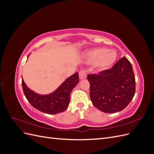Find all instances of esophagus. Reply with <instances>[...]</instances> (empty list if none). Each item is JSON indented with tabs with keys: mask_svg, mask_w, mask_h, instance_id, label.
<instances>
[{
	"mask_svg": "<svg viewBox=\"0 0 154 154\" xmlns=\"http://www.w3.org/2000/svg\"><path fill=\"white\" fill-rule=\"evenodd\" d=\"M79 76L80 79H85L87 78V72L85 69H82L79 72Z\"/></svg>",
	"mask_w": 154,
	"mask_h": 154,
	"instance_id": "obj_1",
	"label": "esophagus"
}]
</instances>
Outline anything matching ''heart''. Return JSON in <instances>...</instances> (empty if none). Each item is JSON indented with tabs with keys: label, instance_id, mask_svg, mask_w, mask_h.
Here are the masks:
<instances>
[{
	"label": "heart",
	"instance_id": "b5f03b06",
	"mask_svg": "<svg viewBox=\"0 0 154 154\" xmlns=\"http://www.w3.org/2000/svg\"><path fill=\"white\" fill-rule=\"evenodd\" d=\"M117 54L113 49L96 48L87 53V60L89 63H94L97 69L105 70L109 68L116 61Z\"/></svg>",
	"mask_w": 154,
	"mask_h": 154
}]
</instances>
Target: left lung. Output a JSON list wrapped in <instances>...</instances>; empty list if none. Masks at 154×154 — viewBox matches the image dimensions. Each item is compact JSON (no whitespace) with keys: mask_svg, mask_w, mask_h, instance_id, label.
Wrapping results in <instances>:
<instances>
[{"mask_svg":"<svg viewBox=\"0 0 154 154\" xmlns=\"http://www.w3.org/2000/svg\"><path fill=\"white\" fill-rule=\"evenodd\" d=\"M92 104L106 113L122 111L127 106L136 92V80L132 64L123 57L110 69L88 74Z\"/></svg>","mask_w":154,"mask_h":154,"instance_id":"1","label":"left lung"}]
</instances>
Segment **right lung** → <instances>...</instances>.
<instances>
[{
    "label": "right lung",
    "instance_id": "add662e5",
    "mask_svg": "<svg viewBox=\"0 0 154 154\" xmlns=\"http://www.w3.org/2000/svg\"><path fill=\"white\" fill-rule=\"evenodd\" d=\"M78 82V73L76 72L67 78L55 91L47 95L38 94L29 89L23 79L22 85L26 99L32 106L42 112L56 114L62 112L67 109L70 94Z\"/></svg>",
    "mask_w": 154,
    "mask_h": 154
}]
</instances>
